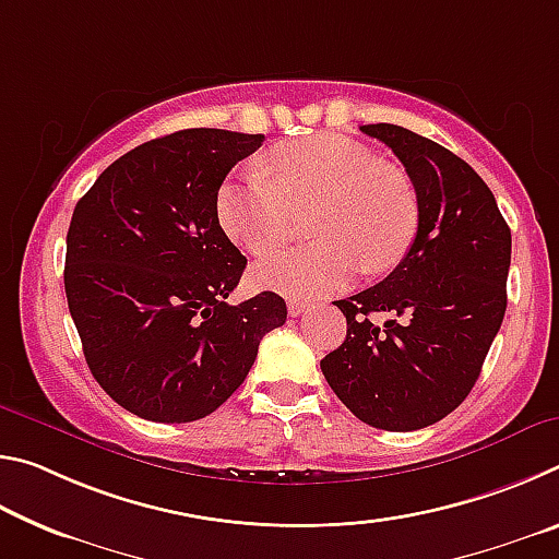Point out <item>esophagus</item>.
I'll return each mask as SVG.
<instances>
[{
  "instance_id": "1",
  "label": "esophagus",
  "mask_w": 559,
  "mask_h": 559,
  "mask_svg": "<svg viewBox=\"0 0 559 559\" xmlns=\"http://www.w3.org/2000/svg\"><path fill=\"white\" fill-rule=\"evenodd\" d=\"M302 310H306V302H302V300H288V316L290 318H298Z\"/></svg>"
}]
</instances>
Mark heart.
I'll return each mask as SVG.
<instances>
[{
  "instance_id": "obj_1",
  "label": "heart",
  "mask_w": 559,
  "mask_h": 559,
  "mask_svg": "<svg viewBox=\"0 0 559 559\" xmlns=\"http://www.w3.org/2000/svg\"><path fill=\"white\" fill-rule=\"evenodd\" d=\"M269 175H231L216 192L222 229L253 257L281 249L293 214L313 212V246L253 266V286L286 296H323L343 288L357 269H394L419 231V194L402 167L340 135L290 140L269 155Z\"/></svg>"
}]
</instances>
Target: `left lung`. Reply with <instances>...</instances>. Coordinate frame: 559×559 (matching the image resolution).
Returning a JSON list of instances; mask_svg holds the SVG:
<instances>
[{
  "mask_svg": "<svg viewBox=\"0 0 559 559\" xmlns=\"http://www.w3.org/2000/svg\"><path fill=\"white\" fill-rule=\"evenodd\" d=\"M359 130L412 177L419 231L390 276L335 300L347 337L320 370L359 421L414 431L451 414L478 380L508 306L510 229L488 185L451 150L390 122Z\"/></svg>",
  "mask_w": 559,
  "mask_h": 559,
  "instance_id": "1",
  "label": "left lung"
}]
</instances>
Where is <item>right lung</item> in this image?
I'll return each mask as SVG.
<instances>
[{
  "instance_id": "1",
  "label": "right lung",
  "mask_w": 559,
  "mask_h": 559,
  "mask_svg": "<svg viewBox=\"0 0 559 559\" xmlns=\"http://www.w3.org/2000/svg\"><path fill=\"white\" fill-rule=\"evenodd\" d=\"M263 135L189 128L116 159L75 204L63 286L83 355L122 409L204 419L249 374L261 337L286 323L273 290L229 306L246 257L216 192Z\"/></svg>"
}]
</instances>
